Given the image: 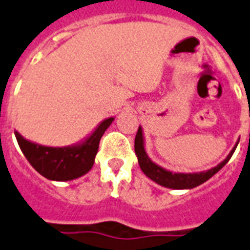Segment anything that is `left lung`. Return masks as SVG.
Wrapping results in <instances>:
<instances>
[{
  "mask_svg": "<svg viewBox=\"0 0 250 250\" xmlns=\"http://www.w3.org/2000/svg\"><path fill=\"white\" fill-rule=\"evenodd\" d=\"M237 145H239V141L236 142V145L233 146L231 152L228 154L227 158L223 162H220L218 166H215L214 168H210L208 171L194 172V173H181V172L168 171L166 168L160 167L156 163H154L148 158L146 150H145V138H143V130L141 126L138 127V131H137V135H135L134 150L135 155L138 158L139 167L148 179H151L152 181H155L156 184H159L162 187L169 188V189H193V188L198 187L201 184L206 183L208 179H211L212 176L215 175L216 172L220 171L228 163V160L231 159V156L233 155Z\"/></svg>",
  "mask_w": 250,
  "mask_h": 250,
  "instance_id": "8db88e82",
  "label": "left lung"
}]
</instances>
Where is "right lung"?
Listing matches in <instances>:
<instances>
[{
  "label": "right lung",
  "mask_w": 250,
  "mask_h": 250,
  "mask_svg": "<svg viewBox=\"0 0 250 250\" xmlns=\"http://www.w3.org/2000/svg\"><path fill=\"white\" fill-rule=\"evenodd\" d=\"M115 117H108L81 142L63 147L42 146L31 142L15 130V137L23 155L45 179L52 181H70L86 175L94 166L99 142Z\"/></svg>",
  "instance_id": "right-lung-1"
}]
</instances>
